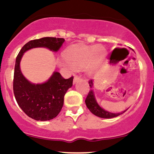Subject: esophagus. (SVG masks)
<instances>
[{
	"mask_svg": "<svg viewBox=\"0 0 154 154\" xmlns=\"http://www.w3.org/2000/svg\"><path fill=\"white\" fill-rule=\"evenodd\" d=\"M79 80H80V77H78L77 75H74V83H75L76 82H77Z\"/></svg>",
	"mask_w": 154,
	"mask_h": 154,
	"instance_id": "obj_1",
	"label": "esophagus"
}]
</instances>
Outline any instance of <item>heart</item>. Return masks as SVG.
<instances>
[{
    "mask_svg": "<svg viewBox=\"0 0 154 154\" xmlns=\"http://www.w3.org/2000/svg\"><path fill=\"white\" fill-rule=\"evenodd\" d=\"M105 50L102 46L74 45L64 53V58H59V66L79 70L85 67L88 73H92L102 63Z\"/></svg>",
    "mask_w": 154,
    "mask_h": 154,
    "instance_id": "1",
    "label": "heart"
}]
</instances>
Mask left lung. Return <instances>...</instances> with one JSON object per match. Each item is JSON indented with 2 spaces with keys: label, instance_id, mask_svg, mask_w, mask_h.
<instances>
[{
  "label": "left lung",
  "instance_id": "1",
  "mask_svg": "<svg viewBox=\"0 0 154 154\" xmlns=\"http://www.w3.org/2000/svg\"><path fill=\"white\" fill-rule=\"evenodd\" d=\"M88 82H89V85H90V88H91V90L89 91L87 97H86L85 102V104L86 106H87V107L88 108L89 110H90L93 114L100 118H111L117 117V116H120V115L123 114V113L126 112V110H125L124 112H120V113H112V112H107V111L104 110V109H102V108L98 104V103L96 102L95 99V96H94V91L91 89L93 88V85H94L93 80H90L88 81Z\"/></svg>",
  "mask_w": 154,
  "mask_h": 154
}]
</instances>
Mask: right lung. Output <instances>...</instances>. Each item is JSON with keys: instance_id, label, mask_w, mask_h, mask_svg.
Instances as JSON below:
<instances>
[{"instance_id": "1", "label": "right lung", "mask_w": 154, "mask_h": 154, "mask_svg": "<svg viewBox=\"0 0 154 154\" xmlns=\"http://www.w3.org/2000/svg\"><path fill=\"white\" fill-rule=\"evenodd\" d=\"M63 38L44 37L28 42L22 47L15 62L13 91L17 102L28 117L36 121H50L55 118L63 105L64 96L72 86L73 77L64 79L55 72L46 82L32 84L25 78L20 68L23 53L34 47H47L57 52L64 42Z\"/></svg>"}]
</instances>
